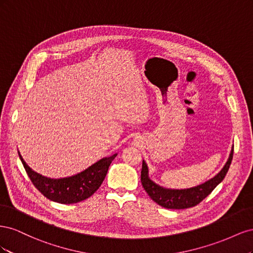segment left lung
Wrapping results in <instances>:
<instances>
[{
    "mask_svg": "<svg viewBox=\"0 0 253 253\" xmlns=\"http://www.w3.org/2000/svg\"><path fill=\"white\" fill-rule=\"evenodd\" d=\"M233 158V149L228 162L221 171L203 185L185 190H171L159 187L153 182L148 175V167L142 162L141 183L148 195L159 206L167 209H187L200 204L215 189L218 183L225 178Z\"/></svg>",
    "mask_w": 253,
    "mask_h": 253,
    "instance_id": "obj_1",
    "label": "left lung"
}]
</instances>
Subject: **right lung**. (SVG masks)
Listing matches in <instances>:
<instances>
[{
  "label": "right lung",
  "instance_id": "obj_1",
  "mask_svg": "<svg viewBox=\"0 0 253 253\" xmlns=\"http://www.w3.org/2000/svg\"><path fill=\"white\" fill-rule=\"evenodd\" d=\"M19 156L34 186L48 200L59 204H75L90 197L101 186L109 167L117 154L99 160L83 172L71 177L51 179L36 173Z\"/></svg>",
  "mask_w": 253,
  "mask_h": 253
}]
</instances>
